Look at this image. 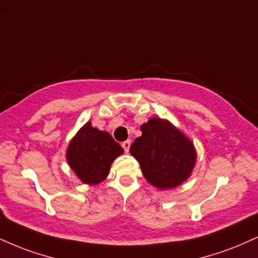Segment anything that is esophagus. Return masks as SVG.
Segmentation results:
<instances>
[{
	"label": "esophagus",
	"instance_id": "obj_1",
	"mask_svg": "<svg viewBox=\"0 0 258 258\" xmlns=\"http://www.w3.org/2000/svg\"><path fill=\"white\" fill-rule=\"evenodd\" d=\"M130 147H131V141H125L122 143V148H123V150L126 151V153H128Z\"/></svg>",
	"mask_w": 258,
	"mask_h": 258
}]
</instances>
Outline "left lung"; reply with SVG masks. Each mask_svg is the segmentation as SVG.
<instances>
[{
    "instance_id": "1",
    "label": "left lung",
    "mask_w": 258,
    "mask_h": 258,
    "mask_svg": "<svg viewBox=\"0 0 258 258\" xmlns=\"http://www.w3.org/2000/svg\"><path fill=\"white\" fill-rule=\"evenodd\" d=\"M142 136L132 143L130 153L141 164L149 184L161 190L181 185L196 164V149L168 120L151 117L141 126Z\"/></svg>"
}]
</instances>
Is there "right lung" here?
I'll return each instance as SVG.
<instances>
[{
	"instance_id": "obj_1",
	"label": "right lung",
	"mask_w": 258,
	"mask_h": 258,
	"mask_svg": "<svg viewBox=\"0 0 258 258\" xmlns=\"http://www.w3.org/2000/svg\"><path fill=\"white\" fill-rule=\"evenodd\" d=\"M123 153L119 143L105 131L86 122L67 148V162L84 184L96 185L108 176L113 161Z\"/></svg>"
}]
</instances>
